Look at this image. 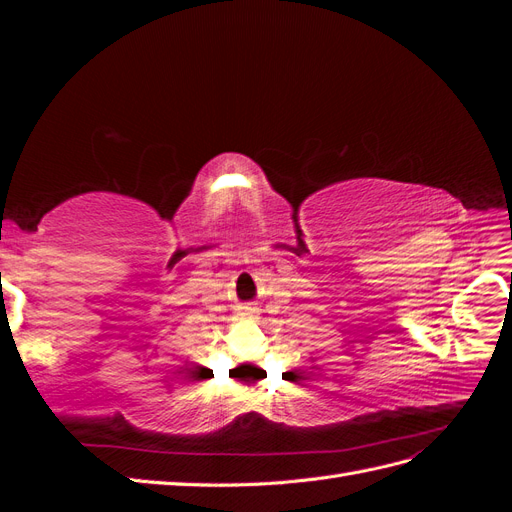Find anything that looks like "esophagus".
Returning <instances> with one entry per match:
<instances>
[{
    "label": "esophagus",
    "mask_w": 512,
    "mask_h": 512,
    "mask_svg": "<svg viewBox=\"0 0 512 512\" xmlns=\"http://www.w3.org/2000/svg\"><path fill=\"white\" fill-rule=\"evenodd\" d=\"M260 314V309L256 305H243L239 307V316L241 318H256Z\"/></svg>",
    "instance_id": "esophagus-1"
}]
</instances>
